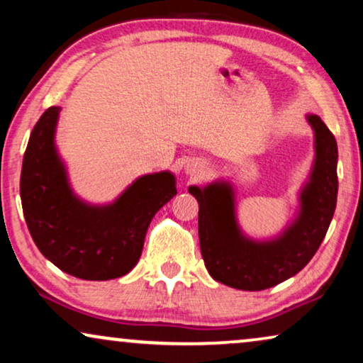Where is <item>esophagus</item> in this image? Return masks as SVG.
Segmentation results:
<instances>
[{
	"mask_svg": "<svg viewBox=\"0 0 363 363\" xmlns=\"http://www.w3.org/2000/svg\"><path fill=\"white\" fill-rule=\"evenodd\" d=\"M186 172L190 173V175H195V173L200 172V165H198V163H195V165H190L186 168Z\"/></svg>",
	"mask_w": 363,
	"mask_h": 363,
	"instance_id": "esophagus-1",
	"label": "esophagus"
}]
</instances>
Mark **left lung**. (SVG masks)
<instances>
[{
    "instance_id": "8db88e82",
    "label": "left lung",
    "mask_w": 363,
    "mask_h": 363,
    "mask_svg": "<svg viewBox=\"0 0 363 363\" xmlns=\"http://www.w3.org/2000/svg\"><path fill=\"white\" fill-rule=\"evenodd\" d=\"M307 121L315 133V163L301 195V215L274 241L256 242L240 233L233 191L225 183L190 186L198 200V235L205 266L221 284L262 291L297 274L324 241L337 205V142L320 117Z\"/></svg>"
}]
</instances>
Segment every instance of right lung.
I'll list each match as a JSON object with an SVG mask.
<instances>
[{
  "label": "right lung",
  "mask_w": 363,
  "mask_h": 363,
  "mask_svg": "<svg viewBox=\"0 0 363 363\" xmlns=\"http://www.w3.org/2000/svg\"><path fill=\"white\" fill-rule=\"evenodd\" d=\"M59 111L49 107L39 117L24 152V220L38 250L61 271L87 281L116 279L140 259L152 218L177 195L175 177L162 172L138 178L108 206L79 201L54 148Z\"/></svg>",
  "instance_id": "1"
}]
</instances>
